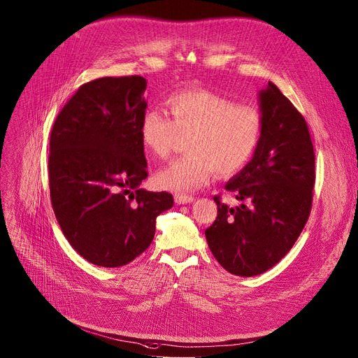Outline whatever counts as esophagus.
<instances>
[{
	"label": "esophagus",
	"mask_w": 358,
	"mask_h": 358,
	"mask_svg": "<svg viewBox=\"0 0 358 358\" xmlns=\"http://www.w3.org/2000/svg\"><path fill=\"white\" fill-rule=\"evenodd\" d=\"M174 200L177 204H188V203H193L194 197L192 196H185V194H176Z\"/></svg>",
	"instance_id": "obj_1"
}]
</instances>
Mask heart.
<instances>
[{"label": "heart", "mask_w": 358, "mask_h": 358, "mask_svg": "<svg viewBox=\"0 0 358 358\" xmlns=\"http://www.w3.org/2000/svg\"><path fill=\"white\" fill-rule=\"evenodd\" d=\"M170 116L148 109L142 116L139 136L154 158H166L180 139L187 138V155L174 159L155 176L158 187L189 193L207 185L214 174L230 177L245 169L255 155L264 117L248 105L207 90H182L166 101Z\"/></svg>", "instance_id": "obj_1"}]
</instances>
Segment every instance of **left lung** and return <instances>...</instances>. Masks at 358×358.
Listing matches in <instances>:
<instances>
[{
  "label": "left lung",
  "instance_id": "obj_1",
  "mask_svg": "<svg viewBox=\"0 0 358 358\" xmlns=\"http://www.w3.org/2000/svg\"><path fill=\"white\" fill-rule=\"evenodd\" d=\"M259 106L260 144L224 185L241 204L214 197L217 217L206 229L213 256L237 276L273 268L295 245L313 206L315 154L303 116L272 82L259 92Z\"/></svg>",
  "mask_w": 358,
  "mask_h": 358
}]
</instances>
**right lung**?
I'll use <instances>...</instances> for the list:
<instances>
[{
	"mask_svg": "<svg viewBox=\"0 0 358 358\" xmlns=\"http://www.w3.org/2000/svg\"><path fill=\"white\" fill-rule=\"evenodd\" d=\"M147 80L85 83L57 115L50 135L52 206L69 243L90 264L119 268L151 245L170 193L139 188L148 177L139 127Z\"/></svg>",
	"mask_w": 358,
	"mask_h": 358,
	"instance_id": "1",
	"label": "right lung"
}]
</instances>
